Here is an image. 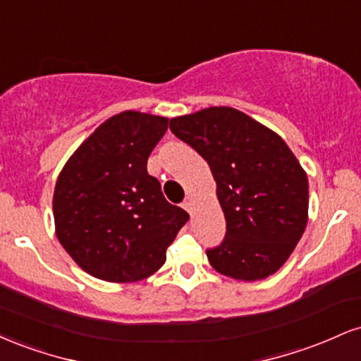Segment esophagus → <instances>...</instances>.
<instances>
[{
    "instance_id": "1",
    "label": "esophagus",
    "mask_w": 361,
    "mask_h": 361,
    "mask_svg": "<svg viewBox=\"0 0 361 361\" xmlns=\"http://www.w3.org/2000/svg\"><path fill=\"white\" fill-rule=\"evenodd\" d=\"M181 207H183L186 212L192 214V210H193V200H192V198H186V200L183 202V205H181Z\"/></svg>"
}]
</instances>
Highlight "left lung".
<instances>
[{
  "mask_svg": "<svg viewBox=\"0 0 361 361\" xmlns=\"http://www.w3.org/2000/svg\"><path fill=\"white\" fill-rule=\"evenodd\" d=\"M178 139L209 163L226 238L207 251L215 271L268 279L290 258L309 221L307 173L276 132L231 106L169 120Z\"/></svg>",
  "mask_w": 361,
  "mask_h": 361,
  "instance_id": "8db88e82",
  "label": "left lung"
}]
</instances>
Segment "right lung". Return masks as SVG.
<instances>
[{"label":"right lung","instance_id":"1","mask_svg":"<svg viewBox=\"0 0 361 361\" xmlns=\"http://www.w3.org/2000/svg\"><path fill=\"white\" fill-rule=\"evenodd\" d=\"M168 118L127 110L94 128L59 173L56 235L76 264L114 283L154 275L190 215L171 205L147 173Z\"/></svg>","mask_w":361,"mask_h":361}]
</instances>
